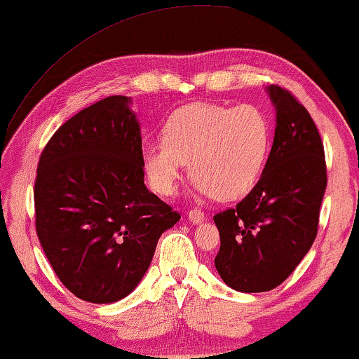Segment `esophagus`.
<instances>
[{
    "instance_id": "esophagus-1",
    "label": "esophagus",
    "mask_w": 359,
    "mask_h": 359,
    "mask_svg": "<svg viewBox=\"0 0 359 359\" xmlns=\"http://www.w3.org/2000/svg\"><path fill=\"white\" fill-rule=\"evenodd\" d=\"M187 218H189V221L190 223H194V224H200V223H203L205 221V213L201 210H190L189 213H187Z\"/></svg>"
}]
</instances>
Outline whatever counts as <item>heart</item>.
<instances>
[{
  "instance_id": "1",
  "label": "heart",
  "mask_w": 359,
  "mask_h": 359,
  "mask_svg": "<svg viewBox=\"0 0 359 359\" xmlns=\"http://www.w3.org/2000/svg\"><path fill=\"white\" fill-rule=\"evenodd\" d=\"M163 140L141 148L144 174L156 194H172L187 163L196 194L228 201L245 195L259 180L270 128L254 105L195 102L169 115Z\"/></svg>"
}]
</instances>
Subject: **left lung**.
Returning a JSON list of instances; mask_svg holds the SVG:
<instances>
[{
  "mask_svg": "<svg viewBox=\"0 0 359 359\" xmlns=\"http://www.w3.org/2000/svg\"><path fill=\"white\" fill-rule=\"evenodd\" d=\"M276 112L275 138L260 180L215 216L221 247L215 266L229 287L264 292L281 285L317 236L327 187L324 144L314 120L286 89H265Z\"/></svg>",
  "mask_w": 359,
  "mask_h": 359,
  "instance_id": "8db88e82",
  "label": "left lung"
}]
</instances>
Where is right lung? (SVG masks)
<instances>
[{"label":"right lung","mask_w":359,"mask_h":359,"mask_svg":"<svg viewBox=\"0 0 359 359\" xmlns=\"http://www.w3.org/2000/svg\"><path fill=\"white\" fill-rule=\"evenodd\" d=\"M131 99L110 95L62 125L42 151L35 229L45 255L79 299L127 297L149 269L161 234L180 219L146 189Z\"/></svg>","instance_id":"1"}]
</instances>
